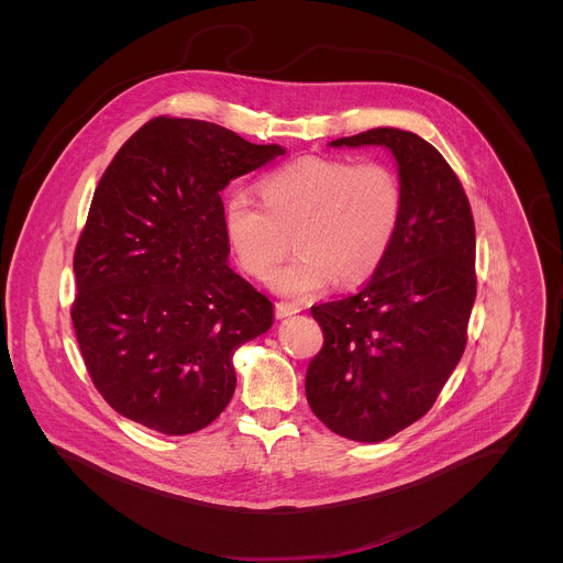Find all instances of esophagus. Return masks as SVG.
Returning <instances> with one entry per match:
<instances>
[{
    "instance_id": "1",
    "label": "esophagus",
    "mask_w": 563,
    "mask_h": 563,
    "mask_svg": "<svg viewBox=\"0 0 563 563\" xmlns=\"http://www.w3.org/2000/svg\"><path fill=\"white\" fill-rule=\"evenodd\" d=\"M297 312H301V306H297V303H290V301H277L275 303L277 319H286V317H292Z\"/></svg>"
}]
</instances>
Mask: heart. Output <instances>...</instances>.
I'll return each mask as SVG.
<instances>
[{"instance_id":"obj_1","label":"heart","mask_w":563,"mask_h":563,"mask_svg":"<svg viewBox=\"0 0 563 563\" xmlns=\"http://www.w3.org/2000/svg\"><path fill=\"white\" fill-rule=\"evenodd\" d=\"M262 201L232 192L225 234L242 271L264 279L289 247L300 253L271 276L288 297H312L333 279H368L393 251L405 212L399 173L382 161L303 156L268 173Z\"/></svg>"}]
</instances>
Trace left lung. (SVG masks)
Listing matches in <instances>:
<instances>
[{"label": "left lung", "mask_w": 563, "mask_h": 563, "mask_svg": "<svg viewBox=\"0 0 563 563\" xmlns=\"http://www.w3.org/2000/svg\"><path fill=\"white\" fill-rule=\"evenodd\" d=\"M329 145L388 147L405 212L373 277L312 306L324 342L308 366L306 397L333 433L382 442L433 407L462 360L477 297L475 221L460 177L418 134L375 128Z\"/></svg>", "instance_id": "obj_1"}]
</instances>
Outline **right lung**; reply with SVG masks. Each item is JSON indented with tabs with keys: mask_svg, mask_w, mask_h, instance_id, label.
<instances>
[{
	"mask_svg": "<svg viewBox=\"0 0 563 563\" xmlns=\"http://www.w3.org/2000/svg\"><path fill=\"white\" fill-rule=\"evenodd\" d=\"M284 154L156 117L108 164L76 244L71 321L97 393L121 416L186 435L228 407L234 351L273 324V303L228 264L221 190Z\"/></svg>",
	"mask_w": 563,
	"mask_h": 563,
	"instance_id": "add662e5",
	"label": "right lung"
}]
</instances>
